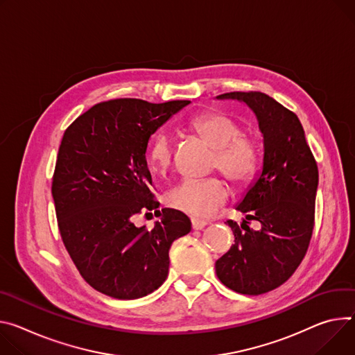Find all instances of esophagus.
I'll list each match as a JSON object with an SVG mask.
<instances>
[{
  "mask_svg": "<svg viewBox=\"0 0 355 355\" xmlns=\"http://www.w3.org/2000/svg\"><path fill=\"white\" fill-rule=\"evenodd\" d=\"M191 225H192V230H196V231H201V230H204V228L207 227L208 222H207V220H204V219L192 218V219H191Z\"/></svg>",
  "mask_w": 355,
  "mask_h": 355,
  "instance_id": "1",
  "label": "esophagus"
}]
</instances>
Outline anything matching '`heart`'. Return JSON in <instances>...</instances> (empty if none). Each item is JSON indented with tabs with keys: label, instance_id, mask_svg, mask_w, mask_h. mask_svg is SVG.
I'll list each match as a JSON object with an SVG mask.
<instances>
[{
	"label": "heart",
	"instance_id": "b5f03b06",
	"mask_svg": "<svg viewBox=\"0 0 355 355\" xmlns=\"http://www.w3.org/2000/svg\"><path fill=\"white\" fill-rule=\"evenodd\" d=\"M189 132L197 135L215 150L212 170H219L232 184H248L261 164L257 141L241 133L239 124L223 113L211 112L192 119ZM174 148L170 135L157 133L147 147V161L157 174H164L173 164ZM230 197V189L219 177L204 180H184L174 185L166 197L170 208L191 216L208 218L214 215Z\"/></svg>",
	"mask_w": 355,
	"mask_h": 355
}]
</instances>
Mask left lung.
I'll return each mask as SVG.
<instances>
[{
	"label": "left lung",
	"instance_id": "obj_1",
	"mask_svg": "<svg viewBox=\"0 0 355 355\" xmlns=\"http://www.w3.org/2000/svg\"><path fill=\"white\" fill-rule=\"evenodd\" d=\"M218 99L245 102L263 135L262 173L236 207L246 219L228 220L235 243L215 262L218 279L241 295L268 293L292 276L307 252L313 228L318 168L299 117L262 92H231Z\"/></svg>",
	"mask_w": 355,
	"mask_h": 355
}]
</instances>
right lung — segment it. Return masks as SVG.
I'll return each mask as SVG.
<instances>
[{
    "instance_id": "1",
    "label": "right lung",
    "mask_w": 355,
    "mask_h": 355,
    "mask_svg": "<svg viewBox=\"0 0 355 355\" xmlns=\"http://www.w3.org/2000/svg\"><path fill=\"white\" fill-rule=\"evenodd\" d=\"M188 103L102 102L62 137L52 178L59 232L82 277L103 295L153 293L168 276L171 243L191 231L185 214L157 211L146 159L151 135ZM150 210L160 216L155 228L137 229L132 218Z\"/></svg>"
}]
</instances>
